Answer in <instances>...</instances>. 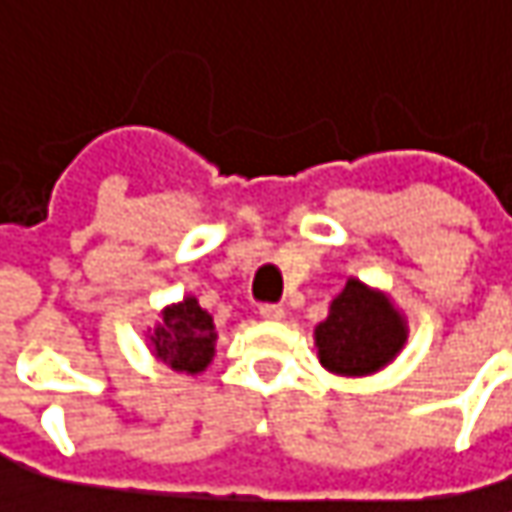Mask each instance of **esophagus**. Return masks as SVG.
<instances>
[{
    "instance_id": "esophagus-1",
    "label": "esophagus",
    "mask_w": 512,
    "mask_h": 512,
    "mask_svg": "<svg viewBox=\"0 0 512 512\" xmlns=\"http://www.w3.org/2000/svg\"><path fill=\"white\" fill-rule=\"evenodd\" d=\"M259 314H262L265 320H282V317H285V309L276 306V303H265V306H259Z\"/></svg>"
}]
</instances>
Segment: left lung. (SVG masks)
<instances>
[{
    "label": "left lung",
    "instance_id": "1",
    "mask_svg": "<svg viewBox=\"0 0 512 512\" xmlns=\"http://www.w3.org/2000/svg\"><path fill=\"white\" fill-rule=\"evenodd\" d=\"M314 344L326 370L364 376L384 367L402 349L405 323L384 294L349 279L329 317L314 329Z\"/></svg>",
    "mask_w": 512,
    "mask_h": 512
}]
</instances>
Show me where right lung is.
Segmentation results:
<instances>
[{
    "instance_id": "right-lung-1",
    "label": "right lung",
    "mask_w": 512,
    "mask_h": 512,
    "mask_svg": "<svg viewBox=\"0 0 512 512\" xmlns=\"http://www.w3.org/2000/svg\"><path fill=\"white\" fill-rule=\"evenodd\" d=\"M151 344L157 358L180 373H201L215 355V326L209 311L198 300L186 297L177 306L163 311V323H157Z\"/></svg>"
}]
</instances>
